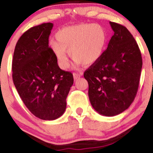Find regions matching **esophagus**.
Returning a JSON list of instances; mask_svg holds the SVG:
<instances>
[{
    "instance_id": "1",
    "label": "esophagus",
    "mask_w": 153,
    "mask_h": 153,
    "mask_svg": "<svg viewBox=\"0 0 153 153\" xmlns=\"http://www.w3.org/2000/svg\"><path fill=\"white\" fill-rule=\"evenodd\" d=\"M82 76V74H78V73H73V77H74V79L77 80L79 78Z\"/></svg>"
}]
</instances>
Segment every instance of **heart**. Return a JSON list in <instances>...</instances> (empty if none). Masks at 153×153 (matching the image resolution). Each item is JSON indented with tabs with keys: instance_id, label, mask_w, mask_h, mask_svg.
Wrapping results in <instances>:
<instances>
[{
	"instance_id": "obj_1",
	"label": "heart",
	"mask_w": 153,
	"mask_h": 153,
	"mask_svg": "<svg viewBox=\"0 0 153 153\" xmlns=\"http://www.w3.org/2000/svg\"><path fill=\"white\" fill-rule=\"evenodd\" d=\"M56 41H51L50 48L62 69L68 66L66 51L77 65H91L103 54L108 42L105 27L98 23H79L64 27L55 35Z\"/></svg>"
}]
</instances>
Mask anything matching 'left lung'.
<instances>
[{
	"instance_id": "1",
	"label": "left lung",
	"mask_w": 153,
	"mask_h": 153,
	"mask_svg": "<svg viewBox=\"0 0 153 153\" xmlns=\"http://www.w3.org/2000/svg\"><path fill=\"white\" fill-rule=\"evenodd\" d=\"M114 35L100 59L84 73L90 102L97 112L115 116L126 110L137 95L142 56L126 27L109 22Z\"/></svg>"
}]
</instances>
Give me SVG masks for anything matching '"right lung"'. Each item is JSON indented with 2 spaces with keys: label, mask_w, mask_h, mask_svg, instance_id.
I'll return each instance as SVG.
<instances>
[{
  "label": "right lung",
  "mask_w": 153,
  "mask_h": 153,
  "mask_svg": "<svg viewBox=\"0 0 153 153\" xmlns=\"http://www.w3.org/2000/svg\"><path fill=\"white\" fill-rule=\"evenodd\" d=\"M53 24L29 28L18 40L12 62L13 81L28 110L42 120L64 113L73 75L61 69L49 48Z\"/></svg>",
  "instance_id": "add662e5"
}]
</instances>
